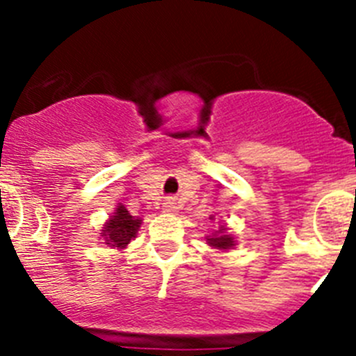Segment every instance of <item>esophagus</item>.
Masks as SVG:
<instances>
[{"label": "esophagus", "instance_id": "34e87169", "mask_svg": "<svg viewBox=\"0 0 356 356\" xmlns=\"http://www.w3.org/2000/svg\"><path fill=\"white\" fill-rule=\"evenodd\" d=\"M163 212H169V213H175L176 210H178V207H176V201L172 200V197H168V200L163 201Z\"/></svg>", "mask_w": 356, "mask_h": 356}]
</instances>
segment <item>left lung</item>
<instances>
[{
	"mask_svg": "<svg viewBox=\"0 0 356 356\" xmlns=\"http://www.w3.org/2000/svg\"><path fill=\"white\" fill-rule=\"evenodd\" d=\"M210 219H216V216H210ZM228 226H226V222H221L219 225V229H216L212 235H207V244H209L212 250H219V251H228V250H234L235 244H237V241H235V237L228 232Z\"/></svg>",
	"mask_w": 356,
	"mask_h": 356,
	"instance_id": "1",
	"label": "left lung"
}]
</instances>
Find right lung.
Returning <instances> with one entry per match:
<instances>
[{
  "label": "right lung",
  "instance_id": "add662e5",
  "mask_svg": "<svg viewBox=\"0 0 356 356\" xmlns=\"http://www.w3.org/2000/svg\"><path fill=\"white\" fill-rule=\"evenodd\" d=\"M140 225H143L140 217L130 216L127 207L118 203V209L103 225L102 237L106 246L114 248V250H124L137 237Z\"/></svg>",
  "mask_w": 356,
  "mask_h": 356
}]
</instances>
